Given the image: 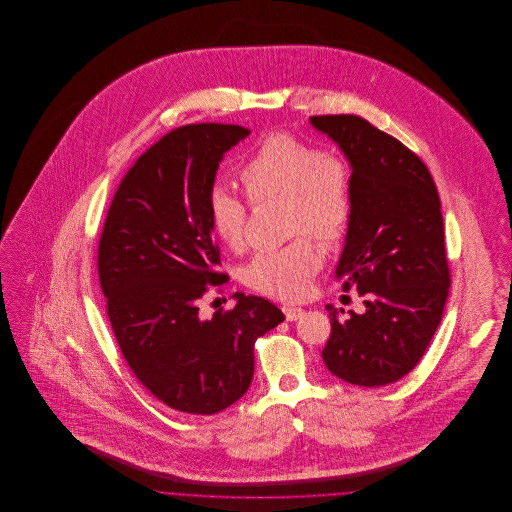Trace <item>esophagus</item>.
<instances>
[{
  "mask_svg": "<svg viewBox=\"0 0 512 512\" xmlns=\"http://www.w3.org/2000/svg\"><path fill=\"white\" fill-rule=\"evenodd\" d=\"M284 315L288 320H297L299 317H303V313H305V309H301V307H295V305H284Z\"/></svg>",
  "mask_w": 512,
  "mask_h": 512,
  "instance_id": "obj_1",
  "label": "esophagus"
}]
</instances>
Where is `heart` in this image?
<instances>
[{"label": "heart", "instance_id": "1", "mask_svg": "<svg viewBox=\"0 0 512 512\" xmlns=\"http://www.w3.org/2000/svg\"><path fill=\"white\" fill-rule=\"evenodd\" d=\"M245 194L253 203L282 199L288 205L290 234L307 232L326 244L345 236L353 217L347 169L338 157L290 134H272L251 151L238 169ZM207 211L215 236L230 249H242L247 203L224 186H213ZM322 251L307 238L259 251L244 270L245 284L278 299H299L322 267Z\"/></svg>", "mask_w": 512, "mask_h": 512}]
</instances>
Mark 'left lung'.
<instances>
[{"label": "left lung", "instance_id": "1", "mask_svg": "<svg viewBox=\"0 0 512 512\" xmlns=\"http://www.w3.org/2000/svg\"><path fill=\"white\" fill-rule=\"evenodd\" d=\"M351 167L353 217L336 278L365 297V313L326 305L322 349L343 382L376 388L409 374L438 330L451 286L438 190L426 165L390 134L355 115L311 117ZM343 313V309H340Z\"/></svg>", "mask_w": 512, "mask_h": 512}]
</instances>
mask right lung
Masks as SVG:
<instances>
[{
    "instance_id": "1",
    "label": "right lung",
    "mask_w": 512,
    "mask_h": 512,
    "mask_svg": "<svg viewBox=\"0 0 512 512\" xmlns=\"http://www.w3.org/2000/svg\"><path fill=\"white\" fill-rule=\"evenodd\" d=\"M238 124H188L163 136L126 172L99 238L98 272L122 355L159 401L180 413L215 414L253 380L255 340L284 320L267 299L236 293L230 311L199 313L219 245L207 195Z\"/></svg>"
}]
</instances>
